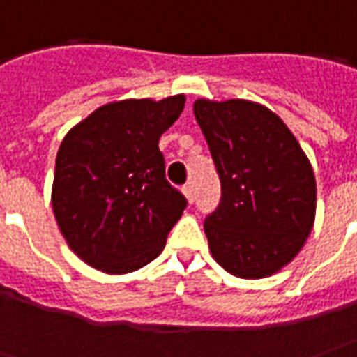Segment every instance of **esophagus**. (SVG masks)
<instances>
[{
  "label": "esophagus",
  "instance_id": "esophagus-1",
  "mask_svg": "<svg viewBox=\"0 0 357 357\" xmlns=\"http://www.w3.org/2000/svg\"><path fill=\"white\" fill-rule=\"evenodd\" d=\"M181 191H183V195H185L187 202H193L195 201V189H193V185H191V183H187V185H183V189H181Z\"/></svg>",
  "mask_w": 357,
  "mask_h": 357
}]
</instances>
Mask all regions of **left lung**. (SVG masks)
I'll return each mask as SVG.
<instances>
[{"instance_id": "8db88e82", "label": "left lung", "mask_w": 357, "mask_h": 357, "mask_svg": "<svg viewBox=\"0 0 357 357\" xmlns=\"http://www.w3.org/2000/svg\"><path fill=\"white\" fill-rule=\"evenodd\" d=\"M222 201L204 220L210 252L235 277L262 279L298 255L315 220V176L273 110L247 99L193 105Z\"/></svg>"}]
</instances>
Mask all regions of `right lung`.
<instances>
[{"label":"right lung","mask_w":357,"mask_h":357,"mask_svg":"<svg viewBox=\"0 0 357 357\" xmlns=\"http://www.w3.org/2000/svg\"><path fill=\"white\" fill-rule=\"evenodd\" d=\"M185 95L102 105L74 126L55 160L51 204L74 255L122 275L160 255L185 197L166 181L158 139Z\"/></svg>","instance_id":"1"}]
</instances>
